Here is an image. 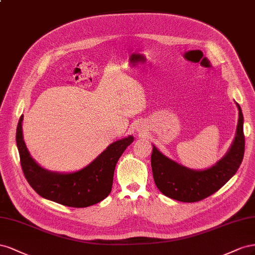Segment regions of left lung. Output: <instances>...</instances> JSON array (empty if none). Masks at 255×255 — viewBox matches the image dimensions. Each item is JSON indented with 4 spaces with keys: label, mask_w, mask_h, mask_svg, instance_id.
I'll use <instances>...</instances> for the list:
<instances>
[{
    "label": "left lung",
    "mask_w": 255,
    "mask_h": 255,
    "mask_svg": "<svg viewBox=\"0 0 255 255\" xmlns=\"http://www.w3.org/2000/svg\"><path fill=\"white\" fill-rule=\"evenodd\" d=\"M238 107L239 119L235 140L228 154L216 165L203 171H193L172 161L155 146L151 154V170L157 188L169 198L192 203L208 198L228 183L237 172L244 159V116Z\"/></svg>",
    "instance_id": "1"
}]
</instances>
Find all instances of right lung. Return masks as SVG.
<instances>
[{"mask_svg":"<svg viewBox=\"0 0 255 255\" xmlns=\"http://www.w3.org/2000/svg\"><path fill=\"white\" fill-rule=\"evenodd\" d=\"M22 120L21 115L16 133L21 168L27 183L40 196L64 206L83 208L97 204L110 194L115 165L124 150L133 142L131 135L112 143L86 168L60 174L40 168L32 159L23 141Z\"/></svg>","mask_w":255,"mask_h":255,"instance_id":"obj_1","label":"right lung"}]
</instances>
